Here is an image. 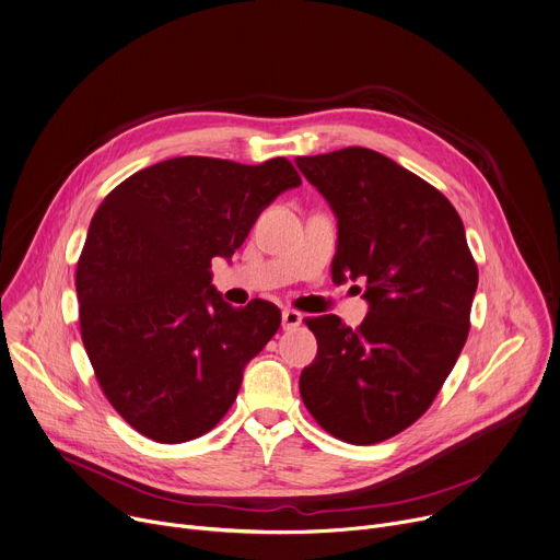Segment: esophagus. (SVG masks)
I'll use <instances>...</instances> for the list:
<instances>
[{"mask_svg":"<svg viewBox=\"0 0 560 560\" xmlns=\"http://www.w3.org/2000/svg\"><path fill=\"white\" fill-rule=\"evenodd\" d=\"M301 322H303V315L296 313V311L288 308V311L281 313V328L283 330H296L301 326Z\"/></svg>","mask_w":560,"mask_h":560,"instance_id":"1","label":"esophagus"}]
</instances>
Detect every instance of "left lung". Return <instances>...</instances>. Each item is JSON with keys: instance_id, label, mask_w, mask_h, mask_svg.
Returning a JSON list of instances; mask_svg holds the SVG:
<instances>
[{"instance_id": "8db88e82", "label": "left lung", "mask_w": 560, "mask_h": 560, "mask_svg": "<svg viewBox=\"0 0 560 560\" xmlns=\"http://www.w3.org/2000/svg\"><path fill=\"white\" fill-rule=\"evenodd\" d=\"M337 217L332 281L366 285L360 328L306 319L317 358L301 371L311 416L350 444L411 427L435 399L469 335L478 268L463 219L427 180L366 147L299 156Z\"/></svg>"}]
</instances>
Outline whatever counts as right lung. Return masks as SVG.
Returning <instances> with one entry per match:
<instances>
[{
    "mask_svg": "<svg viewBox=\"0 0 560 560\" xmlns=\"http://www.w3.org/2000/svg\"><path fill=\"white\" fill-rule=\"evenodd\" d=\"M299 185L285 159L183 156L100 202L75 272L80 330L100 388L144 438L187 442L230 411L281 313L264 299L232 308L212 285V259H232L259 214Z\"/></svg>",
    "mask_w": 560,
    "mask_h": 560,
    "instance_id": "1",
    "label": "right lung"
}]
</instances>
